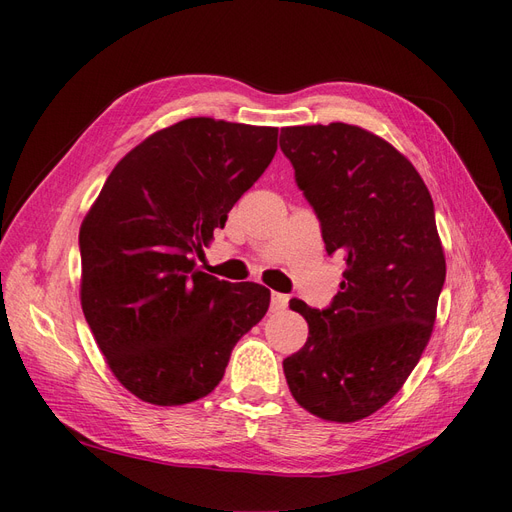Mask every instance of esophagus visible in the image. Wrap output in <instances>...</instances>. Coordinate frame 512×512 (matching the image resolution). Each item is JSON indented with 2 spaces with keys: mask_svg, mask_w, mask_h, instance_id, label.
I'll list each match as a JSON object with an SVG mask.
<instances>
[{
  "mask_svg": "<svg viewBox=\"0 0 512 512\" xmlns=\"http://www.w3.org/2000/svg\"><path fill=\"white\" fill-rule=\"evenodd\" d=\"M288 301H290V297L288 294H282V292H273L271 294V312H284V309L288 307Z\"/></svg>",
  "mask_w": 512,
  "mask_h": 512,
  "instance_id": "1",
  "label": "esophagus"
}]
</instances>
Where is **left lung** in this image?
I'll return each instance as SVG.
<instances>
[{
    "instance_id": "left-lung-1",
    "label": "left lung",
    "mask_w": 512,
    "mask_h": 512,
    "mask_svg": "<svg viewBox=\"0 0 512 512\" xmlns=\"http://www.w3.org/2000/svg\"><path fill=\"white\" fill-rule=\"evenodd\" d=\"M280 147L324 247L348 265L331 305L290 301L309 335L284 359L286 382L307 412L354 423L401 389L429 342L446 277L433 200L416 168L363 128H282Z\"/></svg>"
}]
</instances>
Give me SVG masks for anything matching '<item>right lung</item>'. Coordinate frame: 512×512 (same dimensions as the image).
<instances>
[{
  "instance_id": "add662e5",
  "label": "right lung",
  "mask_w": 512,
  "mask_h": 512,
  "mask_svg": "<svg viewBox=\"0 0 512 512\" xmlns=\"http://www.w3.org/2000/svg\"><path fill=\"white\" fill-rule=\"evenodd\" d=\"M277 128L183 119L108 175L83 220L81 305L115 378L138 399L181 406L220 384L271 292L196 269L232 205L265 173Z\"/></svg>"
}]
</instances>
